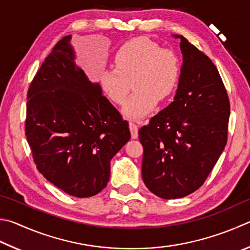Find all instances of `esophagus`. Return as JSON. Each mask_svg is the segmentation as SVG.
Here are the masks:
<instances>
[{
  "instance_id": "obj_1",
  "label": "esophagus",
  "mask_w": 250,
  "mask_h": 250,
  "mask_svg": "<svg viewBox=\"0 0 250 250\" xmlns=\"http://www.w3.org/2000/svg\"><path fill=\"white\" fill-rule=\"evenodd\" d=\"M129 128H130V132H131V137L132 139H137L138 138V125L134 124V122H130L129 124Z\"/></svg>"
}]
</instances>
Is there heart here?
I'll use <instances>...</instances> for the list:
<instances>
[{
	"instance_id": "b5f03b06",
	"label": "heart",
	"mask_w": 250,
	"mask_h": 250,
	"mask_svg": "<svg viewBox=\"0 0 250 250\" xmlns=\"http://www.w3.org/2000/svg\"><path fill=\"white\" fill-rule=\"evenodd\" d=\"M176 54L148 38L126 42L113 56V69L99 75V86L110 102L122 105L130 92L135 93L124 107L126 118L141 120L152 112L157 101H165L174 92L179 79Z\"/></svg>"
}]
</instances>
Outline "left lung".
<instances>
[{"mask_svg": "<svg viewBox=\"0 0 250 250\" xmlns=\"http://www.w3.org/2000/svg\"><path fill=\"white\" fill-rule=\"evenodd\" d=\"M183 65L174 102L139 130L142 178L163 199H178L203 185L228 142L229 101L219 71L183 36Z\"/></svg>", "mask_w": 250, "mask_h": 250, "instance_id": "8db88e82", "label": "left lung"}]
</instances>
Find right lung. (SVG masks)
<instances>
[{"instance_id": "1", "label": "right lung", "mask_w": 250, "mask_h": 250, "mask_svg": "<svg viewBox=\"0 0 250 250\" xmlns=\"http://www.w3.org/2000/svg\"><path fill=\"white\" fill-rule=\"evenodd\" d=\"M72 36L44 59L27 93L26 138L44 178L78 198L106 187L110 161L131 138L129 125L75 64Z\"/></svg>"}]
</instances>
